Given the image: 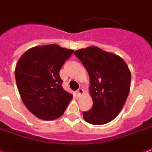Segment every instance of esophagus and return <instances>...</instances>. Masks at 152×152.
<instances>
[{"instance_id": "esophagus-1", "label": "esophagus", "mask_w": 152, "mask_h": 152, "mask_svg": "<svg viewBox=\"0 0 152 152\" xmlns=\"http://www.w3.org/2000/svg\"><path fill=\"white\" fill-rule=\"evenodd\" d=\"M77 92H78V95L80 96H82L83 94V92H84V91H83V88H78V91H77Z\"/></svg>"}]
</instances>
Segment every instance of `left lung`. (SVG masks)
Listing matches in <instances>:
<instances>
[{"mask_svg":"<svg viewBox=\"0 0 152 152\" xmlns=\"http://www.w3.org/2000/svg\"><path fill=\"white\" fill-rule=\"evenodd\" d=\"M74 55L90 78L89 92L93 105L90 110L83 112V119L94 125L110 122L121 111L129 93V69L121 57L99 47L79 49Z\"/></svg>","mask_w":152,"mask_h":152,"instance_id":"obj_1","label":"left lung"}]
</instances>
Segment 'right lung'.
<instances>
[{
	"label": "right lung",
	"instance_id": "add662e5",
	"mask_svg": "<svg viewBox=\"0 0 152 152\" xmlns=\"http://www.w3.org/2000/svg\"><path fill=\"white\" fill-rule=\"evenodd\" d=\"M74 50L56 44L30 48L17 62L16 84L23 104L44 120L61 117L73 96L62 88L60 70Z\"/></svg>",
	"mask_w": 152,
	"mask_h": 152
}]
</instances>
